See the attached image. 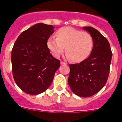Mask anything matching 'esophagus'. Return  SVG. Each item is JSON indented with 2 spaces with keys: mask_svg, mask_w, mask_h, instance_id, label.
<instances>
[{
  "mask_svg": "<svg viewBox=\"0 0 122 122\" xmlns=\"http://www.w3.org/2000/svg\"><path fill=\"white\" fill-rule=\"evenodd\" d=\"M60 64H61V65H66V62H63V61H61V62H60Z\"/></svg>",
  "mask_w": 122,
  "mask_h": 122,
  "instance_id": "obj_1",
  "label": "esophagus"
}]
</instances>
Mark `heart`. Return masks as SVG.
Wrapping results in <instances>:
<instances>
[{
    "label": "heart",
    "mask_w": 122,
    "mask_h": 122,
    "mask_svg": "<svg viewBox=\"0 0 122 122\" xmlns=\"http://www.w3.org/2000/svg\"><path fill=\"white\" fill-rule=\"evenodd\" d=\"M56 37L50 36L47 40L48 48L56 58L63 53L65 46L66 57L79 62L87 59L93 49V38L89 32L65 27L58 30Z\"/></svg>",
    "instance_id": "b5f03b06"
}]
</instances>
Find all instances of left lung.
<instances>
[{"label":"left lung","instance_id":"8db88e82","mask_svg":"<svg viewBox=\"0 0 122 122\" xmlns=\"http://www.w3.org/2000/svg\"><path fill=\"white\" fill-rule=\"evenodd\" d=\"M82 29L93 38V49L87 59L79 63L69 65L68 82L74 94L89 97L100 92L107 82L112 53L107 40L97 29L92 27Z\"/></svg>","mask_w":122,"mask_h":122}]
</instances>
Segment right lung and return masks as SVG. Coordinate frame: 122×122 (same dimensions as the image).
I'll list each match as a JSON object with an SVG mask.
<instances>
[{"label": "right lung", "mask_w": 122, "mask_h": 122, "mask_svg": "<svg viewBox=\"0 0 122 122\" xmlns=\"http://www.w3.org/2000/svg\"><path fill=\"white\" fill-rule=\"evenodd\" d=\"M51 25L38 23L19 35L11 51L13 76L25 93H41L49 88L60 61L55 59L47 46L54 33Z\"/></svg>", "instance_id": "1"}]
</instances>
